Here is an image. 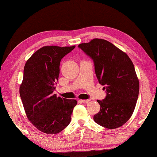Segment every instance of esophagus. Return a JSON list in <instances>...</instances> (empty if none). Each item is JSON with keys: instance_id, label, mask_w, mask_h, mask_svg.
Masks as SVG:
<instances>
[{"instance_id": "obj_1", "label": "esophagus", "mask_w": 157, "mask_h": 157, "mask_svg": "<svg viewBox=\"0 0 157 157\" xmlns=\"http://www.w3.org/2000/svg\"><path fill=\"white\" fill-rule=\"evenodd\" d=\"M90 101V99H87V100H81V102L83 103H87L88 102Z\"/></svg>"}]
</instances>
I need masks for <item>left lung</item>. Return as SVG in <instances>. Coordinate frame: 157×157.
Returning a JSON list of instances; mask_svg holds the SVG:
<instances>
[{"instance_id": "left-lung-1", "label": "left lung", "mask_w": 157, "mask_h": 157, "mask_svg": "<svg viewBox=\"0 0 157 157\" xmlns=\"http://www.w3.org/2000/svg\"><path fill=\"white\" fill-rule=\"evenodd\" d=\"M78 47L94 62L98 82L106 96L97 101L100 111L94 115L97 124L108 129L122 126L131 117L139 94V81L134 64L125 52L112 43L95 38Z\"/></svg>"}]
</instances>
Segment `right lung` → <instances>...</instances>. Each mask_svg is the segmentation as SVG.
<instances>
[{"label": "right lung", "mask_w": 157, "mask_h": 157, "mask_svg": "<svg viewBox=\"0 0 157 157\" xmlns=\"http://www.w3.org/2000/svg\"><path fill=\"white\" fill-rule=\"evenodd\" d=\"M75 46H44L26 62L19 94L28 119L46 134H58L71 122L77 101L54 94L61 59Z\"/></svg>", "instance_id": "add662e5"}]
</instances>
